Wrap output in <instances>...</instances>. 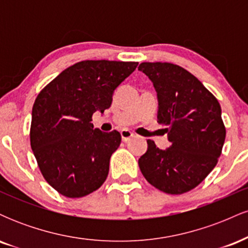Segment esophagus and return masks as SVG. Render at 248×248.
I'll return each mask as SVG.
<instances>
[{
  "instance_id": "34e87169",
  "label": "esophagus",
  "mask_w": 248,
  "mask_h": 248,
  "mask_svg": "<svg viewBox=\"0 0 248 248\" xmlns=\"http://www.w3.org/2000/svg\"><path fill=\"white\" fill-rule=\"evenodd\" d=\"M120 133H121V139H122V141H124V142L129 141L130 139H132L134 136V134L128 129H122Z\"/></svg>"
}]
</instances>
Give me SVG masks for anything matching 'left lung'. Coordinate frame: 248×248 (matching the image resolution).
Returning <instances> with one entry per match:
<instances>
[{
    "mask_svg": "<svg viewBox=\"0 0 248 248\" xmlns=\"http://www.w3.org/2000/svg\"><path fill=\"white\" fill-rule=\"evenodd\" d=\"M139 70L157 93V122L166 126L171 144L166 150L148 140L139 158L144 178L161 191L181 195L196 187L212 171L223 149L226 130L215 95L171 62H142Z\"/></svg>",
    "mask_w": 248,
    "mask_h": 248,
    "instance_id": "obj_1",
    "label": "left lung"
}]
</instances>
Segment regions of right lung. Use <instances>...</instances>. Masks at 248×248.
Segmentation results:
<instances>
[{"instance_id": "obj_1", "label": "right lung", "mask_w": 248, "mask_h": 248, "mask_svg": "<svg viewBox=\"0 0 248 248\" xmlns=\"http://www.w3.org/2000/svg\"><path fill=\"white\" fill-rule=\"evenodd\" d=\"M136 62L84 61L64 70L37 95L30 143L43 177L69 198L95 191L106 181L120 133L93 128L92 115L112 105L115 88Z\"/></svg>"}]
</instances>
